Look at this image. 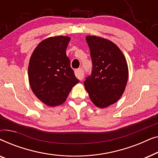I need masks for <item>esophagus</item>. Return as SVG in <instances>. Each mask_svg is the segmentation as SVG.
<instances>
[{
	"mask_svg": "<svg viewBox=\"0 0 158 158\" xmlns=\"http://www.w3.org/2000/svg\"><path fill=\"white\" fill-rule=\"evenodd\" d=\"M75 76H76L80 81H82V80L83 79L84 71L82 68L77 69V70L75 71Z\"/></svg>",
	"mask_w": 158,
	"mask_h": 158,
	"instance_id": "esophagus-1",
	"label": "esophagus"
}]
</instances>
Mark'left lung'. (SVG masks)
<instances>
[{
	"mask_svg": "<svg viewBox=\"0 0 158 158\" xmlns=\"http://www.w3.org/2000/svg\"><path fill=\"white\" fill-rule=\"evenodd\" d=\"M92 60L91 74L84 81L85 90L96 106L106 108L122 96L128 80V67L122 52L111 41L86 36Z\"/></svg>",
	"mask_w": 158,
	"mask_h": 158,
	"instance_id": "left-lung-1",
	"label": "left lung"
}]
</instances>
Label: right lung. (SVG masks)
Segmentation results:
<instances>
[{
    "mask_svg": "<svg viewBox=\"0 0 158 158\" xmlns=\"http://www.w3.org/2000/svg\"><path fill=\"white\" fill-rule=\"evenodd\" d=\"M70 40L63 36L47 38L38 44L30 58L28 75L32 91L49 106L63 103L79 83L66 55Z\"/></svg>",
    "mask_w": 158,
    "mask_h": 158,
    "instance_id": "1",
    "label": "right lung"
}]
</instances>
